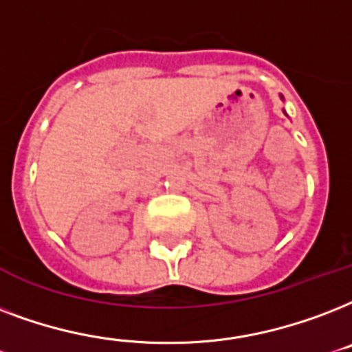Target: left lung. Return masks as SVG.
Returning <instances> with one entry per match:
<instances>
[{"label": "left lung", "mask_w": 352, "mask_h": 352, "mask_svg": "<svg viewBox=\"0 0 352 352\" xmlns=\"http://www.w3.org/2000/svg\"><path fill=\"white\" fill-rule=\"evenodd\" d=\"M280 99H283V95H280Z\"/></svg>", "instance_id": "obj_1"}]
</instances>
